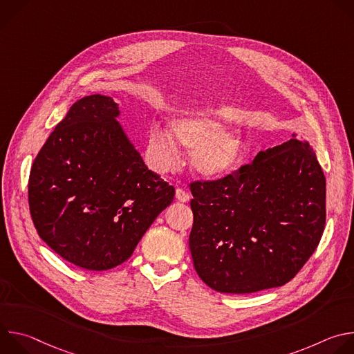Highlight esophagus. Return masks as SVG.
<instances>
[{"instance_id": "obj_1", "label": "esophagus", "mask_w": 354, "mask_h": 354, "mask_svg": "<svg viewBox=\"0 0 354 354\" xmlns=\"http://www.w3.org/2000/svg\"><path fill=\"white\" fill-rule=\"evenodd\" d=\"M175 197H176V200L182 201V203H187V201L190 200V194H189L186 190L180 189V187H178V189H176V192H175Z\"/></svg>"}]
</instances>
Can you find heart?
Listing matches in <instances>:
<instances>
[{"label": "heart", "mask_w": 354, "mask_h": 354, "mask_svg": "<svg viewBox=\"0 0 354 354\" xmlns=\"http://www.w3.org/2000/svg\"><path fill=\"white\" fill-rule=\"evenodd\" d=\"M231 122L210 109H189L171 122L170 134L161 127H153L149 134V151L158 171H169L178 156V145L193 149L190 168L201 179H218L230 174L245 149V137Z\"/></svg>", "instance_id": "obj_1"}]
</instances>
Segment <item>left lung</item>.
<instances>
[{
	"mask_svg": "<svg viewBox=\"0 0 354 354\" xmlns=\"http://www.w3.org/2000/svg\"><path fill=\"white\" fill-rule=\"evenodd\" d=\"M189 248L210 288L248 294L290 281L317 249L326 180L308 142L268 148L235 175L193 182Z\"/></svg>",
	"mask_w": 354,
	"mask_h": 354,
	"instance_id": "left-lung-1",
	"label": "left lung"
}]
</instances>
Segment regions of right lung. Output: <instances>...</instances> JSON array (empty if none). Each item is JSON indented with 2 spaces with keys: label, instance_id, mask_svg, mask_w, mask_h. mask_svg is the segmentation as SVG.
Returning a JSON list of instances; mask_svg holds the SVG:
<instances>
[{
  "label": "right lung",
  "instance_id": "right-lung-1",
  "mask_svg": "<svg viewBox=\"0 0 354 354\" xmlns=\"http://www.w3.org/2000/svg\"><path fill=\"white\" fill-rule=\"evenodd\" d=\"M111 96L77 100L39 151L29 176V209L39 236L86 270L126 262L174 200L118 122Z\"/></svg>",
  "mask_w": 354,
  "mask_h": 354
}]
</instances>
